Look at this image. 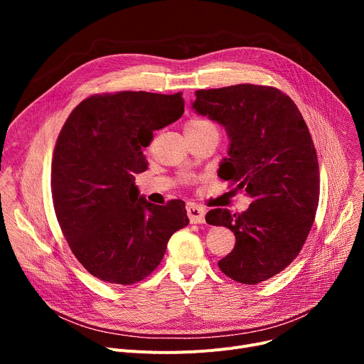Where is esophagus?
Here are the masks:
<instances>
[{
	"instance_id": "1",
	"label": "esophagus",
	"mask_w": 364,
	"mask_h": 364,
	"mask_svg": "<svg viewBox=\"0 0 364 364\" xmlns=\"http://www.w3.org/2000/svg\"><path fill=\"white\" fill-rule=\"evenodd\" d=\"M187 215L188 220L192 224H203L205 223V209L202 206H199L198 203L193 202H188L187 206Z\"/></svg>"
}]
</instances>
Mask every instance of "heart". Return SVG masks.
Instances as JSON below:
<instances>
[{"instance_id": "1", "label": "heart", "mask_w": 364, "mask_h": 364, "mask_svg": "<svg viewBox=\"0 0 364 364\" xmlns=\"http://www.w3.org/2000/svg\"><path fill=\"white\" fill-rule=\"evenodd\" d=\"M186 134H193V136H214L220 137L218 125L208 118H193L186 122L184 125Z\"/></svg>"}]
</instances>
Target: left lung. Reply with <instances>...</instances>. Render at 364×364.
<instances>
[{"label": "left lung", "instance_id": "1", "mask_svg": "<svg viewBox=\"0 0 364 364\" xmlns=\"http://www.w3.org/2000/svg\"><path fill=\"white\" fill-rule=\"evenodd\" d=\"M195 94L193 109L223 125L230 140L218 177L252 198L242 214L217 208L205 217L236 237L218 267L239 283L257 284L284 270L311 230L320 195L314 143L296 105L274 87L239 84Z\"/></svg>", "mask_w": 364, "mask_h": 364}]
</instances>
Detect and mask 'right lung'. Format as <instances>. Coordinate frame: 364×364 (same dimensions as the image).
<instances>
[{
  "label": "right lung",
  "mask_w": 364,
  "mask_h": 364,
  "mask_svg": "<svg viewBox=\"0 0 364 364\" xmlns=\"http://www.w3.org/2000/svg\"><path fill=\"white\" fill-rule=\"evenodd\" d=\"M184 113L181 92L95 94L76 106L57 137L51 195L70 251L94 277L132 284L162 261L169 237L188 224L180 199L147 202L134 183L161 129Z\"/></svg>",
  "instance_id": "1"
}]
</instances>
